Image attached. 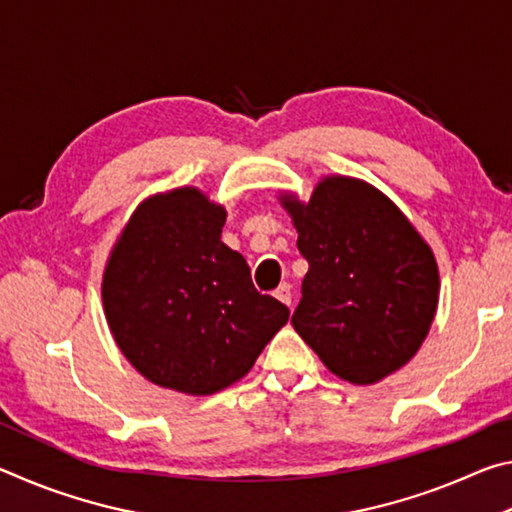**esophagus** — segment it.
Masks as SVG:
<instances>
[{"label":"esophagus","instance_id":"34e87169","mask_svg":"<svg viewBox=\"0 0 512 512\" xmlns=\"http://www.w3.org/2000/svg\"><path fill=\"white\" fill-rule=\"evenodd\" d=\"M275 298L280 300V302H284V305H287V307H291V284H287V282L280 284V287L275 289Z\"/></svg>","mask_w":512,"mask_h":512}]
</instances>
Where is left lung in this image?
<instances>
[{
    "mask_svg": "<svg viewBox=\"0 0 512 512\" xmlns=\"http://www.w3.org/2000/svg\"><path fill=\"white\" fill-rule=\"evenodd\" d=\"M309 262L291 325L350 384L409 363L438 307V264L391 198L357 178L327 176L309 203L280 196Z\"/></svg>",
    "mask_w": 512,
    "mask_h": 512,
    "instance_id": "left-lung-1",
    "label": "left lung"
}]
</instances>
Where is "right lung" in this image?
I'll use <instances>...</instances> for the list:
<instances>
[{
    "label": "right lung",
    "instance_id": "obj_1",
    "mask_svg": "<svg viewBox=\"0 0 512 512\" xmlns=\"http://www.w3.org/2000/svg\"><path fill=\"white\" fill-rule=\"evenodd\" d=\"M225 210L196 187L137 205L103 273L110 332L137 372L171 391L212 395L253 368L289 309L262 296L221 241Z\"/></svg>",
    "mask_w": 512,
    "mask_h": 512
}]
</instances>
